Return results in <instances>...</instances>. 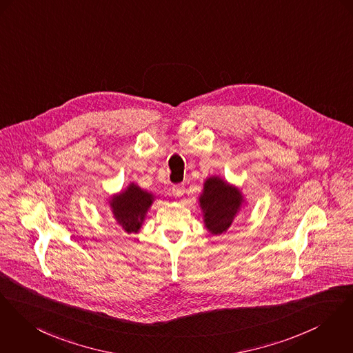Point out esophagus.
<instances>
[{"label": "esophagus", "instance_id": "obj_1", "mask_svg": "<svg viewBox=\"0 0 353 353\" xmlns=\"http://www.w3.org/2000/svg\"><path fill=\"white\" fill-rule=\"evenodd\" d=\"M172 193H173L174 197L183 196V193H184V185H183V184H181V185H174V187L172 188Z\"/></svg>", "mask_w": 353, "mask_h": 353}]
</instances>
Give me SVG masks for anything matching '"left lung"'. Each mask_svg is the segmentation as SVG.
<instances>
[{
    "label": "left lung",
    "mask_w": 353,
    "mask_h": 353,
    "mask_svg": "<svg viewBox=\"0 0 353 353\" xmlns=\"http://www.w3.org/2000/svg\"><path fill=\"white\" fill-rule=\"evenodd\" d=\"M244 204L245 200L242 190L220 176L207 177L203 192L199 196L204 225L212 235L227 232Z\"/></svg>",
    "instance_id": "1"
}]
</instances>
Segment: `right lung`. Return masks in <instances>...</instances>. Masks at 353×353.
<instances>
[{"label":"right lung","instance_id":"obj_1","mask_svg":"<svg viewBox=\"0 0 353 353\" xmlns=\"http://www.w3.org/2000/svg\"><path fill=\"white\" fill-rule=\"evenodd\" d=\"M156 196L130 183L125 190L110 197L109 205L117 224L128 234H137Z\"/></svg>","mask_w":353,"mask_h":353}]
</instances>
